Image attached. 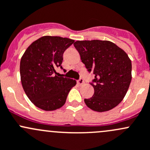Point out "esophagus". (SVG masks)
I'll use <instances>...</instances> for the list:
<instances>
[{
  "instance_id": "obj_1",
  "label": "esophagus",
  "mask_w": 150,
  "mask_h": 150,
  "mask_svg": "<svg viewBox=\"0 0 150 150\" xmlns=\"http://www.w3.org/2000/svg\"><path fill=\"white\" fill-rule=\"evenodd\" d=\"M77 84H79V85H82V84H84V79L80 78L79 79L77 80Z\"/></svg>"
}]
</instances>
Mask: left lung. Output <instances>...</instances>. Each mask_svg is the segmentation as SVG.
Returning a JSON list of instances; mask_svg holds the SVG:
<instances>
[{
	"label": "left lung",
	"instance_id": "8db88e82",
	"mask_svg": "<svg viewBox=\"0 0 150 150\" xmlns=\"http://www.w3.org/2000/svg\"><path fill=\"white\" fill-rule=\"evenodd\" d=\"M82 63L95 79L90 84L93 96L84 99L88 108L98 112L110 110L126 95L132 81V61L124 50L107 40L74 42Z\"/></svg>",
	"mask_w": 150,
	"mask_h": 150
}]
</instances>
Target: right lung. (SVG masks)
I'll list each match as a JSON object with an SVG mask.
<instances>
[{
  "label": "right lung",
  "mask_w": 150,
  "mask_h": 150,
  "mask_svg": "<svg viewBox=\"0 0 150 150\" xmlns=\"http://www.w3.org/2000/svg\"><path fill=\"white\" fill-rule=\"evenodd\" d=\"M74 40L61 37L44 36L27 47L20 62L23 89L30 101L46 111L65 104L68 94L76 81L60 77L57 68L63 69V54Z\"/></svg>",
  "instance_id": "add662e5"
}]
</instances>
